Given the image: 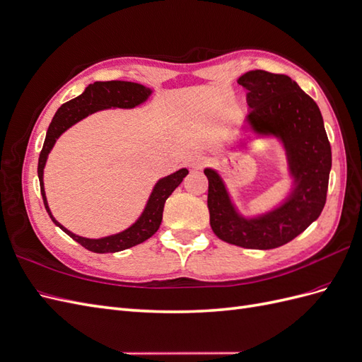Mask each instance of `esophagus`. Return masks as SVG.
Wrapping results in <instances>:
<instances>
[{"instance_id":"34e87169","label":"esophagus","mask_w":362,"mask_h":362,"mask_svg":"<svg viewBox=\"0 0 362 362\" xmlns=\"http://www.w3.org/2000/svg\"><path fill=\"white\" fill-rule=\"evenodd\" d=\"M206 163H208V158L202 154H194L189 158V164L194 169H202Z\"/></svg>"}]
</instances>
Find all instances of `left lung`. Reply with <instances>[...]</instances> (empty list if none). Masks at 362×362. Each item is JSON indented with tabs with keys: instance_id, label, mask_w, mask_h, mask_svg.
<instances>
[{
	"instance_id": "left-lung-1",
	"label": "left lung",
	"mask_w": 362,
	"mask_h": 362,
	"mask_svg": "<svg viewBox=\"0 0 362 362\" xmlns=\"http://www.w3.org/2000/svg\"><path fill=\"white\" fill-rule=\"evenodd\" d=\"M247 90V122L259 133L282 139L288 151L296 190L290 201L273 213L245 221L229 202L218 175L205 169L208 210L214 234L229 245L246 249H273L303 233L320 216L329 184L331 144L315 101L290 76L250 71L238 78Z\"/></svg>"
}]
</instances>
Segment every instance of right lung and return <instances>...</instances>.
I'll return each instance as SVG.
<instances>
[{
  "mask_svg": "<svg viewBox=\"0 0 362 362\" xmlns=\"http://www.w3.org/2000/svg\"><path fill=\"white\" fill-rule=\"evenodd\" d=\"M149 95H151V90L148 87L137 83L96 81L90 86H87L86 90L80 96H76L74 100L64 103L59 108L48 127L47 137H45V141H43V148L40 151L39 164H37L42 199H43V204H45V208L49 216H51V211L47 204L45 190H43V168H45L49 151L52 149L54 144H56V140L60 137L63 131H66L69 127H72L74 124L78 122V120L89 116L93 112L103 110V108H110V107L131 108L140 103H144ZM187 173H189L187 169H181L178 172L169 175V177L160 180L154 187V192L151 194L144 214L140 216L139 221L133 226H129L127 231L116 235L98 238V240L78 237L72 234L71 231H68L66 228H63L52 216L51 218L54 223H56L59 228H62L63 231L66 233L71 238H74L76 243H80L87 250L96 252V254L119 252L128 247H133L136 245L144 243L145 240H148L149 237H152L157 233L163 218L164 202H166V199L172 194V192L178 187L182 178H185V175Z\"/></svg>",
  "mask_w": 362,
  "mask_h": 362,
  "instance_id": "add662e5",
  "label": "right lung"
}]
</instances>
